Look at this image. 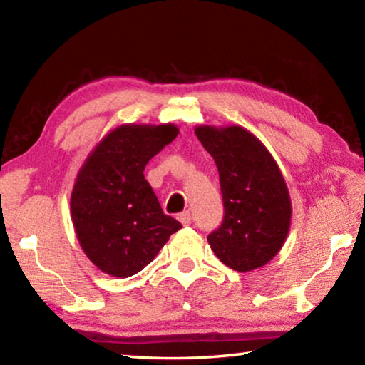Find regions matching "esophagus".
<instances>
[{
  "label": "esophagus",
  "mask_w": 365,
  "mask_h": 365,
  "mask_svg": "<svg viewBox=\"0 0 365 365\" xmlns=\"http://www.w3.org/2000/svg\"><path fill=\"white\" fill-rule=\"evenodd\" d=\"M178 220H180L183 225H190L191 224V214H190V211H183V212L178 214Z\"/></svg>",
  "instance_id": "34e87169"
}]
</instances>
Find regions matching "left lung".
Masks as SVG:
<instances>
[{
	"mask_svg": "<svg viewBox=\"0 0 365 365\" xmlns=\"http://www.w3.org/2000/svg\"><path fill=\"white\" fill-rule=\"evenodd\" d=\"M195 133L215 160L224 220L207 242L222 262L237 272L267 264L285 243L292 201L275 159L240 125H201Z\"/></svg>",
	"mask_w": 365,
	"mask_h": 365,
	"instance_id": "left-lung-1",
	"label": "left lung"
}]
</instances>
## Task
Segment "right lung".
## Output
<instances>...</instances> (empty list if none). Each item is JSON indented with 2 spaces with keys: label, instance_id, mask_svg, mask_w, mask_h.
<instances>
[{
  "label": "right lung",
  "instance_id": "right-lung-1",
  "mask_svg": "<svg viewBox=\"0 0 365 365\" xmlns=\"http://www.w3.org/2000/svg\"><path fill=\"white\" fill-rule=\"evenodd\" d=\"M178 135L172 123H125L96 145L78 170L71 214L86 257L127 279L150 264L182 224L163 212L143 175L150 159Z\"/></svg>",
  "mask_w": 365,
  "mask_h": 365
}]
</instances>
